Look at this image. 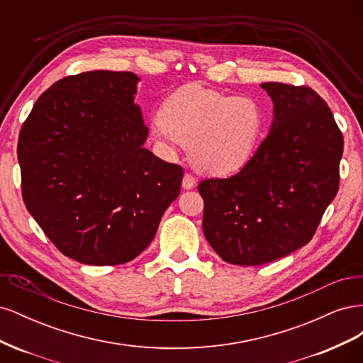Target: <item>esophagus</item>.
Returning a JSON list of instances; mask_svg holds the SVG:
<instances>
[{
    "instance_id": "1",
    "label": "esophagus",
    "mask_w": 363,
    "mask_h": 363,
    "mask_svg": "<svg viewBox=\"0 0 363 363\" xmlns=\"http://www.w3.org/2000/svg\"><path fill=\"white\" fill-rule=\"evenodd\" d=\"M195 184H196V179L194 177L191 172H186L184 177H183V182H182L183 189H192Z\"/></svg>"
}]
</instances>
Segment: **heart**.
<instances>
[{"instance_id":"heart-1","label":"heart","mask_w":363,"mask_h":363,"mask_svg":"<svg viewBox=\"0 0 363 363\" xmlns=\"http://www.w3.org/2000/svg\"><path fill=\"white\" fill-rule=\"evenodd\" d=\"M263 127L265 116L252 98L186 84L163 101L156 131L191 148L196 168L230 174L251 159Z\"/></svg>"}]
</instances>
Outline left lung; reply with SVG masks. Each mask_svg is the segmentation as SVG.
Listing matches in <instances>:
<instances>
[{"mask_svg":"<svg viewBox=\"0 0 363 363\" xmlns=\"http://www.w3.org/2000/svg\"><path fill=\"white\" fill-rule=\"evenodd\" d=\"M274 123L245 167L206 179L203 233L223 260L255 267L313 238L339 189L344 136L330 107L307 86L263 83Z\"/></svg>","mask_w":363,"mask_h":363,"instance_id":"obj_1","label":"left lung"}]
</instances>
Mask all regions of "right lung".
Listing matches in <instances>:
<instances>
[{
	"label": "right lung",
	"instance_id": "1",
	"mask_svg": "<svg viewBox=\"0 0 363 363\" xmlns=\"http://www.w3.org/2000/svg\"><path fill=\"white\" fill-rule=\"evenodd\" d=\"M133 72L87 71L43 92L18 139L27 211L62 255L121 265L155 238L183 168L144 148Z\"/></svg>",
	"mask_w": 363,
	"mask_h": 363
}]
</instances>
